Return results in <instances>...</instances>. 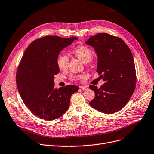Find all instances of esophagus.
<instances>
[{
	"instance_id": "1",
	"label": "esophagus",
	"mask_w": 154,
	"mask_h": 154,
	"mask_svg": "<svg viewBox=\"0 0 154 154\" xmlns=\"http://www.w3.org/2000/svg\"><path fill=\"white\" fill-rule=\"evenodd\" d=\"M79 88H80V89H82L83 91H86L88 89V87L86 86H80Z\"/></svg>"
}]
</instances>
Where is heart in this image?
<instances>
[{
    "label": "heart",
    "mask_w": 154,
    "mask_h": 154,
    "mask_svg": "<svg viewBox=\"0 0 154 154\" xmlns=\"http://www.w3.org/2000/svg\"><path fill=\"white\" fill-rule=\"evenodd\" d=\"M73 54L84 63L89 62L93 57V53L91 50L88 47L83 45L78 46L75 48L73 50ZM57 66L60 70H66L69 65L68 56L64 54H59L57 57ZM80 77V76L77 75H71L70 79L72 80H75L79 79Z\"/></svg>",
    "instance_id": "1"
}]
</instances>
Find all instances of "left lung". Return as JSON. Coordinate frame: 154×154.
I'll return each instance as SVG.
<instances>
[{"label": "left lung", "instance_id": "left-lung-1", "mask_svg": "<svg viewBox=\"0 0 154 154\" xmlns=\"http://www.w3.org/2000/svg\"><path fill=\"white\" fill-rule=\"evenodd\" d=\"M97 56V72L105 83L95 92L90 106L100 112L110 114L122 109L132 97L136 85V73L130 48L122 39L106 33L97 34L85 42Z\"/></svg>", "mask_w": 154, "mask_h": 154}]
</instances>
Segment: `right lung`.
I'll use <instances>...</instances> for the list:
<instances>
[{
	"instance_id": "add662e5",
	"label": "right lung",
	"mask_w": 154,
	"mask_h": 154,
	"mask_svg": "<svg viewBox=\"0 0 154 154\" xmlns=\"http://www.w3.org/2000/svg\"><path fill=\"white\" fill-rule=\"evenodd\" d=\"M77 39L45 36L32 42L23 55L16 75L18 91L26 106L40 119L53 120L61 117L69 107L71 95L79 89L73 85L57 89L54 80L60 71L57 57Z\"/></svg>"
}]
</instances>
